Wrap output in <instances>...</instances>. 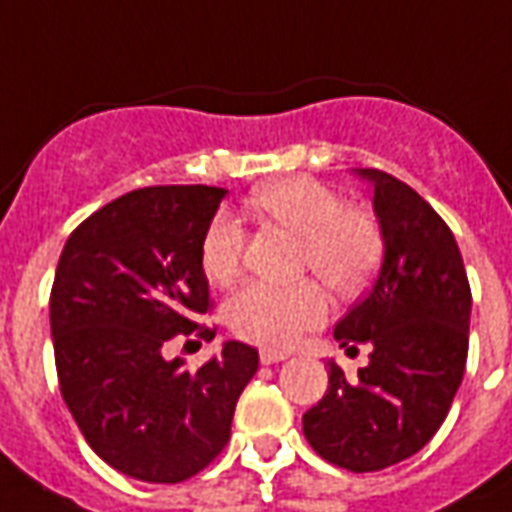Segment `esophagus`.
<instances>
[{
	"instance_id": "obj_1",
	"label": "esophagus",
	"mask_w": 512,
	"mask_h": 512,
	"mask_svg": "<svg viewBox=\"0 0 512 512\" xmlns=\"http://www.w3.org/2000/svg\"><path fill=\"white\" fill-rule=\"evenodd\" d=\"M259 360L261 365H275V363H283V360H286V354L275 352V349H261Z\"/></svg>"
}]
</instances>
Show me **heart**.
Here are the masks:
<instances>
[{"label": "heart", "mask_w": 512, "mask_h": 512, "mask_svg": "<svg viewBox=\"0 0 512 512\" xmlns=\"http://www.w3.org/2000/svg\"><path fill=\"white\" fill-rule=\"evenodd\" d=\"M264 218L302 237V267L313 270L335 292L363 289L382 259V231L368 212L343 207L341 196L311 177L270 182L253 193ZM245 226L237 215L218 212L201 240V267L218 286L240 278ZM330 300L319 283L297 286L251 283L226 305V322L245 341L267 349H289L305 330L327 319Z\"/></svg>", "instance_id": "b5f03b06"}]
</instances>
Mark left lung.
Segmentation results:
<instances>
[{
  "mask_svg": "<svg viewBox=\"0 0 512 512\" xmlns=\"http://www.w3.org/2000/svg\"><path fill=\"white\" fill-rule=\"evenodd\" d=\"M374 188L382 267L371 292L335 324L346 352L368 343V365L346 376L335 363L327 393L302 414L324 461L379 472L423 450L445 423L469 352L472 292L453 231L401 179L354 169Z\"/></svg>",
  "mask_w": 512,
  "mask_h": 512,
  "instance_id": "1",
  "label": "left lung"
}]
</instances>
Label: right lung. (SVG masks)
I'll list each match as a JSON object with an SVG mask.
<instances>
[{
	"instance_id": "obj_1",
	"label": "right lung",
	"mask_w": 512,
	"mask_h": 512,
	"mask_svg": "<svg viewBox=\"0 0 512 512\" xmlns=\"http://www.w3.org/2000/svg\"><path fill=\"white\" fill-rule=\"evenodd\" d=\"M226 193L210 185L125 193L89 215L59 256L51 289L59 390L89 447L144 483H182L210 464L259 368V352L240 341L223 343L199 371L163 354L210 311L201 240Z\"/></svg>"
}]
</instances>
